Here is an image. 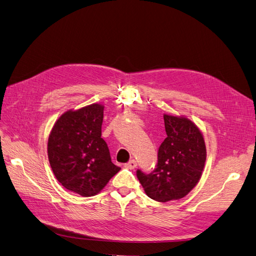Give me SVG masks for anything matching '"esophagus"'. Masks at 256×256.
<instances>
[{
	"instance_id": "1",
	"label": "esophagus",
	"mask_w": 256,
	"mask_h": 256,
	"mask_svg": "<svg viewBox=\"0 0 256 256\" xmlns=\"http://www.w3.org/2000/svg\"><path fill=\"white\" fill-rule=\"evenodd\" d=\"M136 166H137V162L135 160H130L126 164V167L128 169H135Z\"/></svg>"
}]
</instances>
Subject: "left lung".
<instances>
[{"label":"left lung","mask_w":256,"mask_h":256,"mask_svg":"<svg viewBox=\"0 0 256 256\" xmlns=\"http://www.w3.org/2000/svg\"><path fill=\"white\" fill-rule=\"evenodd\" d=\"M167 137L162 142L156 168L137 178L146 196L158 202L182 199L199 183L206 160L203 134L184 116L164 114Z\"/></svg>","instance_id":"left-lung-1"}]
</instances>
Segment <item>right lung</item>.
<instances>
[{"mask_svg": "<svg viewBox=\"0 0 256 256\" xmlns=\"http://www.w3.org/2000/svg\"><path fill=\"white\" fill-rule=\"evenodd\" d=\"M102 104L68 110L57 119L48 140V156L57 180L83 196L98 194L120 171L112 162L102 135Z\"/></svg>", "mask_w": 256, "mask_h": 256, "instance_id": "obj_1", "label": "right lung"}]
</instances>
